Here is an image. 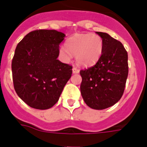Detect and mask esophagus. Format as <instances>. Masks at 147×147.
Instances as JSON below:
<instances>
[{
	"instance_id": "34e87169",
	"label": "esophagus",
	"mask_w": 147,
	"mask_h": 147,
	"mask_svg": "<svg viewBox=\"0 0 147 147\" xmlns=\"http://www.w3.org/2000/svg\"><path fill=\"white\" fill-rule=\"evenodd\" d=\"M72 72H73V74H77L79 72V69H77L76 67H73L72 68Z\"/></svg>"
}]
</instances>
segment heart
<instances>
[{"label":"heart","mask_w":147,"mask_h":147,"mask_svg":"<svg viewBox=\"0 0 147 147\" xmlns=\"http://www.w3.org/2000/svg\"><path fill=\"white\" fill-rule=\"evenodd\" d=\"M61 49L60 55L69 60L71 55H76L78 64L82 66H92L99 60L103 51V42L98 35L92 34H77L69 38Z\"/></svg>","instance_id":"b5f03b06"}]
</instances>
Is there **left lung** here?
<instances>
[{
	"label": "left lung",
	"mask_w": 147,
	"mask_h": 147,
	"mask_svg": "<svg viewBox=\"0 0 147 147\" xmlns=\"http://www.w3.org/2000/svg\"><path fill=\"white\" fill-rule=\"evenodd\" d=\"M103 42V51L93 66L80 71L81 93L92 109L103 110L121 98L129 73L128 54L121 42L109 34L96 32Z\"/></svg>",
	"instance_id": "left-lung-1"
}]
</instances>
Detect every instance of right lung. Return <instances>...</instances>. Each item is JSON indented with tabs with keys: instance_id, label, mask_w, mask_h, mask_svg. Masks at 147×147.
Wrapping results in <instances>:
<instances>
[{
	"instance_id": "add662e5",
	"label": "right lung",
	"mask_w": 147,
	"mask_h": 147,
	"mask_svg": "<svg viewBox=\"0 0 147 147\" xmlns=\"http://www.w3.org/2000/svg\"><path fill=\"white\" fill-rule=\"evenodd\" d=\"M66 35L55 30L30 32L18 43L12 61L15 90L33 108L56 104L72 73V66L57 60Z\"/></svg>"
}]
</instances>
